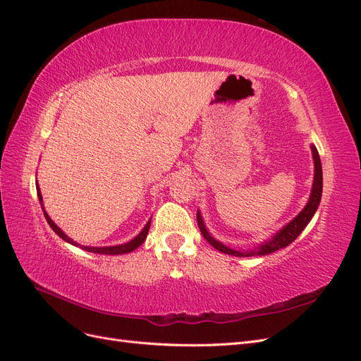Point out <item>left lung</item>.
I'll use <instances>...</instances> for the list:
<instances>
[{
  "label": "left lung",
  "instance_id": "obj_1",
  "mask_svg": "<svg viewBox=\"0 0 361 361\" xmlns=\"http://www.w3.org/2000/svg\"><path fill=\"white\" fill-rule=\"evenodd\" d=\"M312 148V154H313V161H314V177H313V186H312V193L310 198H308L305 207L298 213L295 218L286 224L281 230H278L275 234H272L269 239L262 242L260 245L254 246L252 250H234L230 248V246L224 245L222 242L216 240L213 235L210 234V231L207 230V226L204 224V219L201 216V212L198 210L197 213V221H198V226L204 235V239L207 240L213 248H216L218 251L228 254V255H234V257H254V255H267L272 254L278 250L286 248L287 245H290L298 235H300L305 226L308 225V222L312 221V218L314 216L319 204H321V198H322V164H321V159H319V152L316 149L314 145L310 147Z\"/></svg>",
  "mask_w": 361,
  "mask_h": 361
}]
</instances>
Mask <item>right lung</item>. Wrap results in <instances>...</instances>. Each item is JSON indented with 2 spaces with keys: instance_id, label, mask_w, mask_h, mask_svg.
<instances>
[{
  "instance_id": "1",
  "label": "right lung",
  "mask_w": 361,
  "mask_h": 361,
  "mask_svg": "<svg viewBox=\"0 0 361 361\" xmlns=\"http://www.w3.org/2000/svg\"><path fill=\"white\" fill-rule=\"evenodd\" d=\"M36 190H37V198H39V202H40V207H42V212H44V216H45V219H47V222L49 224V226L51 228H53V231L59 235V238H61L63 239L65 242H68V243H71V245H74V246H80L81 250H85V251H89V252H95V254H104V255H119V254H128V252H131V251H135V250H137L139 246L145 242V239H147V235H148V231H149V226H151V219L145 224V226H143L142 228V231L136 235L135 239H131L130 242H127V243H121V245H113V246H85V245H80V243H77V242H74L72 240L71 238H68V235L61 231L59 226L54 224V221L49 218L48 216V213H47V210H45V207H44V200H42V193H40V189H39V184H37V181H36Z\"/></svg>"
}]
</instances>
